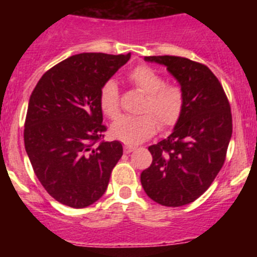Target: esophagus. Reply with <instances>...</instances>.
Returning <instances> with one entry per match:
<instances>
[{
    "mask_svg": "<svg viewBox=\"0 0 257 257\" xmlns=\"http://www.w3.org/2000/svg\"><path fill=\"white\" fill-rule=\"evenodd\" d=\"M123 151H124V153L128 154V153H131L133 151H135V147H131V145H124Z\"/></svg>",
    "mask_w": 257,
    "mask_h": 257,
    "instance_id": "obj_1",
    "label": "esophagus"
}]
</instances>
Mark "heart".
I'll list each match as a JSON object with an SVG mask.
<instances>
[{
    "instance_id": "b5f03b06",
    "label": "heart",
    "mask_w": 257,
    "mask_h": 257,
    "mask_svg": "<svg viewBox=\"0 0 257 257\" xmlns=\"http://www.w3.org/2000/svg\"><path fill=\"white\" fill-rule=\"evenodd\" d=\"M128 82L145 94L140 115H122L113 122L110 133L126 144H139L149 139L158 128L174 127L184 110V92L180 86L166 83L165 78L148 65H138L127 74ZM99 105L104 114H119V90L114 81H106L99 92Z\"/></svg>"
}]
</instances>
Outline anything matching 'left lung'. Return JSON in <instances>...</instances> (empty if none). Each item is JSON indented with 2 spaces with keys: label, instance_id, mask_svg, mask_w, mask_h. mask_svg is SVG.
<instances>
[{
  "label": "left lung",
  "instance_id": "obj_1",
  "mask_svg": "<svg viewBox=\"0 0 257 257\" xmlns=\"http://www.w3.org/2000/svg\"><path fill=\"white\" fill-rule=\"evenodd\" d=\"M144 60L167 68L180 83L185 103L171 135L148 148L153 161L140 180L149 198L179 207L201 197L225 162L233 131L230 104L205 64L170 55Z\"/></svg>",
  "mask_w": 257,
  "mask_h": 257
}]
</instances>
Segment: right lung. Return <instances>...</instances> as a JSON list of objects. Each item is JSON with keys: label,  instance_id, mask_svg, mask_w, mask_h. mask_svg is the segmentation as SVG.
I'll list each match as a JSON object with an SVG mask.
<instances>
[{"label": "right lung", "instance_id": "1", "mask_svg": "<svg viewBox=\"0 0 257 257\" xmlns=\"http://www.w3.org/2000/svg\"><path fill=\"white\" fill-rule=\"evenodd\" d=\"M130 56H70L47 70L29 97L27 154L42 187L63 205L83 208L101 198L123 154L121 143L103 140L99 92Z\"/></svg>", "mask_w": 257, "mask_h": 257}]
</instances>
